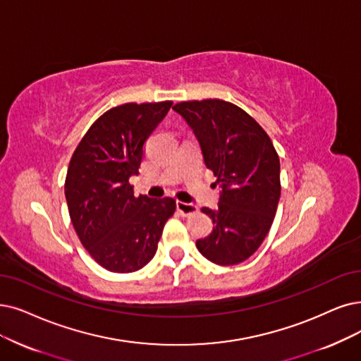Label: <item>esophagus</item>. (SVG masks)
Listing matches in <instances>:
<instances>
[{"mask_svg": "<svg viewBox=\"0 0 361 361\" xmlns=\"http://www.w3.org/2000/svg\"><path fill=\"white\" fill-rule=\"evenodd\" d=\"M176 209H178V212L182 216H191V214H195L198 212L195 204H192V203H183V201H178Z\"/></svg>", "mask_w": 361, "mask_h": 361, "instance_id": "1", "label": "esophagus"}]
</instances>
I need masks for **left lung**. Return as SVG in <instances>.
<instances>
[{"label": "left lung", "instance_id": "left-lung-1", "mask_svg": "<svg viewBox=\"0 0 361 361\" xmlns=\"http://www.w3.org/2000/svg\"><path fill=\"white\" fill-rule=\"evenodd\" d=\"M173 109L194 130L221 188L218 209H201L214 226L210 235L197 240V249L216 265L244 262L265 240L277 212L279 154L264 128L234 104L188 100Z\"/></svg>", "mask_w": 361, "mask_h": 361}]
</instances>
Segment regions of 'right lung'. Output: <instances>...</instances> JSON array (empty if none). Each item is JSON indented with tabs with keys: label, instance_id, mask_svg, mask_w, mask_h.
Returning a JSON list of instances; mask_svg holds the SVG:
<instances>
[{
	"label": "right lung",
	"instance_id": "1",
	"mask_svg": "<svg viewBox=\"0 0 361 361\" xmlns=\"http://www.w3.org/2000/svg\"><path fill=\"white\" fill-rule=\"evenodd\" d=\"M173 105L124 104L90 126L69 161L65 197L71 222L85 250L111 272H135L154 257L176 201L136 197L145 142Z\"/></svg>",
	"mask_w": 361,
	"mask_h": 361
}]
</instances>
